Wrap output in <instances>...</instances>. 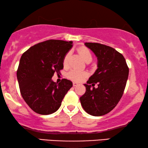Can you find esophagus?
Masks as SVG:
<instances>
[{"mask_svg":"<svg viewBox=\"0 0 148 148\" xmlns=\"http://www.w3.org/2000/svg\"><path fill=\"white\" fill-rule=\"evenodd\" d=\"M79 85V84L78 83H76V82H73V86L74 87H77V86H78Z\"/></svg>","mask_w":148,"mask_h":148,"instance_id":"obj_1","label":"esophagus"}]
</instances>
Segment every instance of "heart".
Listing matches in <instances>:
<instances>
[{
	"mask_svg": "<svg viewBox=\"0 0 148 148\" xmlns=\"http://www.w3.org/2000/svg\"><path fill=\"white\" fill-rule=\"evenodd\" d=\"M77 51L81 56L83 58L85 61L89 59H92V54L88 48L86 47H80L77 49ZM70 56V52H69L66 53L64 56L63 58V64L64 66H66L68 64L69 58ZM68 77L71 79L75 81V82H82L84 79L85 78L88 76V73L86 72H82V71H79L76 70H72L67 75Z\"/></svg>",
	"mask_w": 148,
	"mask_h": 148,
	"instance_id": "b5f03b06",
	"label": "heart"
}]
</instances>
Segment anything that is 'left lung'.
<instances>
[{
    "label": "left lung",
    "instance_id": "left-lung-1",
    "mask_svg": "<svg viewBox=\"0 0 148 148\" xmlns=\"http://www.w3.org/2000/svg\"><path fill=\"white\" fill-rule=\"evenodd\" d=\"M85 46L97 57V69L89 78L86 93L80 97L81 104L87 113L100 116L110 112L116 106L123 92L129 76V68L124 56L110 46L86 42ZM98 84L90 89V84Z\"/></svg>",
    "mask_w": 148,
    "mask_h": 148
}]
</instances>
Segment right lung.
Wrapping results in <instances>:
<instances>
[{
	"instance_id": "obj_1",
	"label": "right lung",
	"mask_w": 148,
	"mask_h": 148,
	"mask_svg": "<svg viewBox=\"0 0 148 148\" xmlns=\"http://www.w3.org/2000/svg\"><path fill=\"white\" fill-rule=\"evenodd\" d=\"M72 46V41L50 40L32 46L22 54L17 71L20 92L38 114L55 112L73 86L66 79L59 84L52 80L54 73L59 74L63 69L64 56Z\"/></svg>"
}]
</instances>
